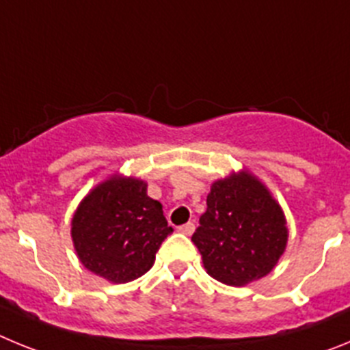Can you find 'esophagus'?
<instances>
[{
	"label": "esophagus",
	"mask_w": 350,
	"mask_h": 350,
	"mask_svg": "<svg viewBox=\"0 0 350 350\" xmlns=\"http://www.w3.org/2000/svg\"><path fill=\"white\" fill-rule=\"evenodd\" d=\"M178 231H180L182 234H187V237H191V234L194 233V222H185V224L178 226Z\"/></svg>",
	"instance_id": "1"
}]
</instances>
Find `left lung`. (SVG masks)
<instances>
[{"instance_id": "8db88e82", "label": "left lung", "mask_w": 350, "mask_h": 350, "mask_svg": "<svg viewBox=\"0 0 350 350\" xmlns=\"http://www.w3.org/2000/svg\"><path fill=\"white\" fill-rule=\"evenodd\" d=\"M194 245L210 277L245 286L270 273L287 243L286 217L270 191L249 172L213 182Z\"/></svg>"}]
</instances>
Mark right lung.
<instances>
[{
	"mask_svg": "<svg viewBox=\"0 0 350 350\" xmlns=\"http://www.w3.org/2000/svg\"><path fill=\"white\" fill-rule=\"evenodd\" d=\"M172 231L161 203L147 196V184L119 175L96 185L71 219L80 262L113 284L147 273Z\"/></svg>",
	"mask_w": 350,
	"mask_h": 350,
	"instance_id": "1",
	"label": "right lung"
}]
</instances>
